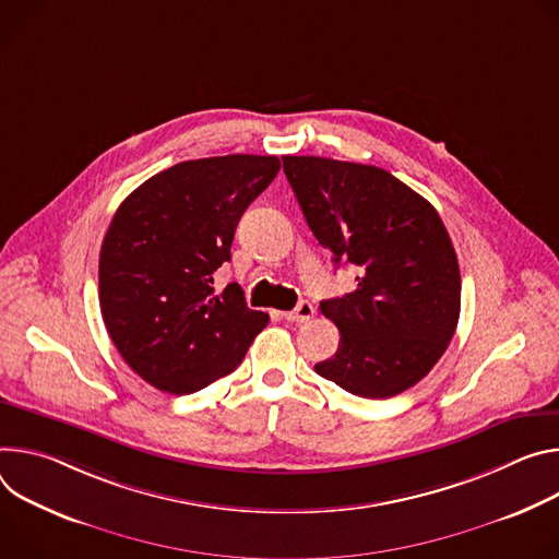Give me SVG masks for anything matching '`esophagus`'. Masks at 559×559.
I'll use <instances>...</instances> for the list:
<instances>
[{"instance_id":"obj_1","label":"esophagus","mask_w":559,"mask_h":559,"mask_svg":"<svg viewBox=\"0 0 559 559\" xmlns=\"http://www.w3.org/2000/svg\"><path fill=\"white\" fill-rule=\"evenodd\" d=\"M313 304L311 301H306V299H301L293 311H284L282 313V318L286 320V322H306V320H311L313 318Z\"/></svg>"}]
</instances>
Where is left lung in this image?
<instances>
[{
    "label": "left lung",
    "mask_w": 559,
    "mask_h": 559,
    "mask_svg": "<svg viewBox=\"0 0 559 559\" xmlns=\"http://www.w3.org/2000/svg\"><path fill=\"white\" fill-rule=\"evenodd\" d=\"M308 228L357 288L324 299L340 348L316 364L344 391L386 400L417 384L449 348L460 320V264L442 217L384 168L284 155Z\"/></svg>",
    "instance_id": "8db88e82"
}]
</instances>
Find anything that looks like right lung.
Here are the masks:
<instances>
[{
    "label": "right lung",
    "instance_id": "1",
    "mask_svg": "<svg viewBox=\"0 0 559 559\" xmlns=\"http://www.w3.org/2000/svg\"><path fill=\"white\" fill-rule=\"evenodd\" d=\"M277 170L275 155L179 162L119 204L99 251V308L123 361L155 389L189 395L233 373L269 324L237 284L215 293L213 273Z\"/></svg>",
    "mask_w": 559,
    "mask_h": 559
}]
</instances>
